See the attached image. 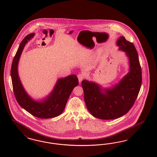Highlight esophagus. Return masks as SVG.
Listing matches in <instances>:
<instances>
[{
	"instance_id": "esophagus-1",
	"label": "esophagus",
	"mask_w": 157,
	"mask_h": 157,
	"mask_svg": "<svg viewBox=\"0 0 157 157\" xmlns=\"http://www.w3.org/2000/svg\"><path fill=\"white\" fill-rule=\"evenodd\" d=\"M78 80L79 83H81L83 79L84 78V74H79L78 75Z\"/></svg>"
}]
</instances>
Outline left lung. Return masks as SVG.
<instances>
[{
  "instance_id": "1",
  "label": "left lung",
  "mask_w": 157,
  "mask_h": 157,
  "mask_svg": "<svg viewBox=\"0 0 157 157\" xmlns=\"http://www.w3.org/2000/svg\"><path fill=\"white\" fill-rule=\"evenodd\" d=\"M116 44L128 59V73L110 87H103L86 79L82 81L87 108L93 117L98 119H117L126 114L134 104L140 90L141 69L135 46L122 36Z\"/></svg>"
}]
</instances>
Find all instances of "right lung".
I'll return each mask as SVG.
<instances>
[{
	"label": "right lung",
	"mask_w": 157,
	"mask_h": 157,
	"mask_svg": "<svg viewBox=\"0 0 157 157\" xmlns=\"http://www.w3.org/2000/svg\"><path fill=\"white\" fill-rule=\"evenodd\" d=\"M34 36L35 33H32L22 40L13 60L11 77L13 90L18 103L29 113L39 118H52L63 112L71 92L79 82L76 75H70L58 79L52 91L42 99L35 100L28 94L18 75V65L25 46Z\"/></svg>",
	"instance_id": "1"
}]
</instances>
